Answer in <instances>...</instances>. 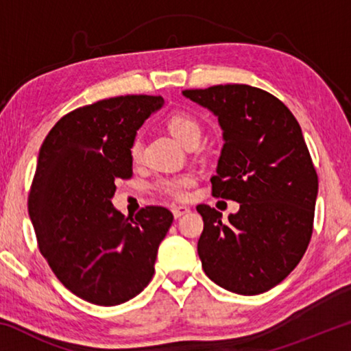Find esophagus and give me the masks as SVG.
<instances>
[{
    "instance_id": "1",
    "label": "esophagus",
    "mask_w": 351,
    "mask_h": 351,
    "mask_svg": "<svg viewBox=\"0 0 351 351\" xmlns=\"http://www.w3.org/2000/svg\"><path fill=\"white\" fill-rule=\"evenodd\" d=\"M171 212H173V217L175 218H180V217L186 215V213L190 212V207L189 206H184V204L173 206V207H171Z\"/></svg>"
}]
</instances>
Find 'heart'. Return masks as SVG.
I'll return each instance as SVG.
<instances>
[{"label":"heart","mask_w":351,"mask_h":351,"mask_svg":"<svg viewBox=\"0 0 351 351\" xmlns=\"http://www.w3.org/2000/svg\"><path fill=\"white\" fill-rule=\"evenodd\" d=\"M169 128L182 145H187L192 141H199L201 138V123L193 116L187 114V112H175V114H171L169 119ZM142 152H144L142 141L136 138L132 142V145H130V156H132L134 162L141 161ZM193 184V173H176L161 178L156 182V189L162 195L182 201L189 197V190Z\"/></svg>","instance_id":"1"}]
</instances>
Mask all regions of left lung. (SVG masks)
<instances>
[{
	"label": "left lung",
	"mask_w": 351,
	"mask_h": 351,
	"mask_svg": "<svg viewBox=\"0 0 351 351\" xmlns=\"http://www.w3.org/2000/svg\"><path fill=\"white\" fill-rule=\"evenodd\" d=\"M182 94L210 110L223 128L212 195L240 203L228 221L213 207L197 206L204 221L201 265L224 289L265 293L299 265L313 235L319 181L299 122L282 100L249 85Z\"/></svg>",
	"instance_id": "obj_1"
}]
</instances>
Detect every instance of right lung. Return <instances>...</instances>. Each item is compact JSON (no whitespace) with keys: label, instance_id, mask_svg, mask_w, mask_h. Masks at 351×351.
<instances>
[{"label":"right lung","instance_id":"1","mask_svg":"<svg viewBox=\"0 0 351 351\" xmlns=\"http://www.w3.org/2000/svg\"><path fill=\"white\" fill-rule=\"evenodd\" d=\"M161 96H119L80 106L58 121L40 148L29 217L40 252L80 299L114 306L150 283L173 215L147 206L127 218L111 198L133 175L130 145Z\"/></svg>","mask_w":351,"mask_h":351}]
</instances>
